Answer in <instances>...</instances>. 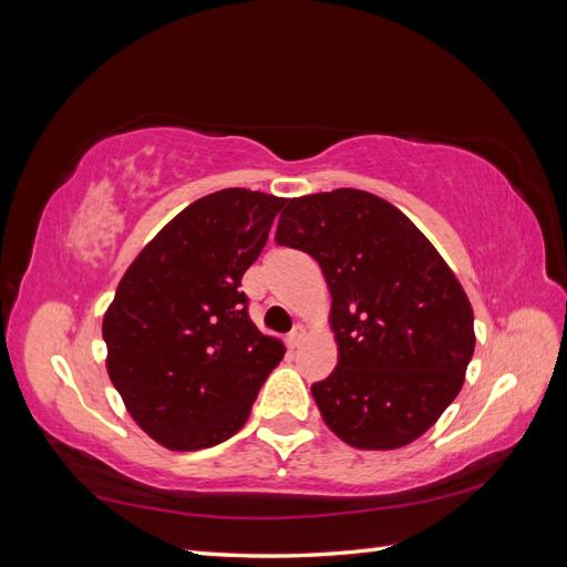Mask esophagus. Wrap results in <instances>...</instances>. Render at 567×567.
Returning <instances> with one entry per match:
<instances>
[{
	"instance_id": "esophagus-1",
	"label": "esophagus",
	"mask_w": 567,
	"mask_h": 567,
	"mask_svg": "<svg viewBox=\"0 0 567 567\" xmlns=\"http://www.w3.org/2000/svg\"><path fill=\"white\" fill-rule=\"evenodd\" d=\"M305 338H307V328L305 326H295V331L289 333L287 343H289V348H299L301 343H305Z\"/></svg>"
}]
</instances>
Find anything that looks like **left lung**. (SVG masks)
<instances>
[{
    "label": "left lung",
    "mask_w": 567,
    "mask_h": 567,
    "mask_svg": "<svg viewBox=\"0 0 567 567\" xmlns=\"http://www.w3.org/2000/svg\"><path fill=\"white\" fill-rule=\"evenodd\" d=\"M275 241L321 266L338 367L311 386L323 423L358 450L425 434L464 386L473 309L452 268L399 207L338 188L292 197Z\"/></svg>",
    "instance_id": "obj_1"
}]
</instances>
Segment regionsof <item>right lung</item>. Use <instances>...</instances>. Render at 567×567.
Wrapping results in <instances>:
<instances>
[{
  "mask_svg": "<svg viewBox=\"0 0 567 567\" xmlns=\"http://www.w3.org/2000/svg\"><path fill=\"white\" fill-rule=\"evenodd\" d=\"M285 197L224 188L142 248L103 316L105 370L135 423L174 452L239 432L285 346L248 319L244 272Z\"/></svg>",
  "mask_w": 567,
  "mask_h": 567,
  "instance_id": "right-lung-1",
  "label": "right lung"
}]
</instances>
